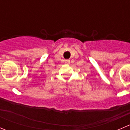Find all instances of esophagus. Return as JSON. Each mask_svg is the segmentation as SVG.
I'll return each instance as SVG.
<instances>
[{
	"instance_id": "1",
	"label": "esophagus",
	"mask_w": 130,
	"mask_h": 130,
	"mask_svg": "<svg viewBox=\"0 0 130 130\" xmlns=\"http://www.w3.org/2000/svg\"><path fill=\"white\" fill-rule=\"evenodd\" d=\"M70 60H65V63H66V64H67V65H68V64L70 63Z\"/></svg>"
}]
</instances>
